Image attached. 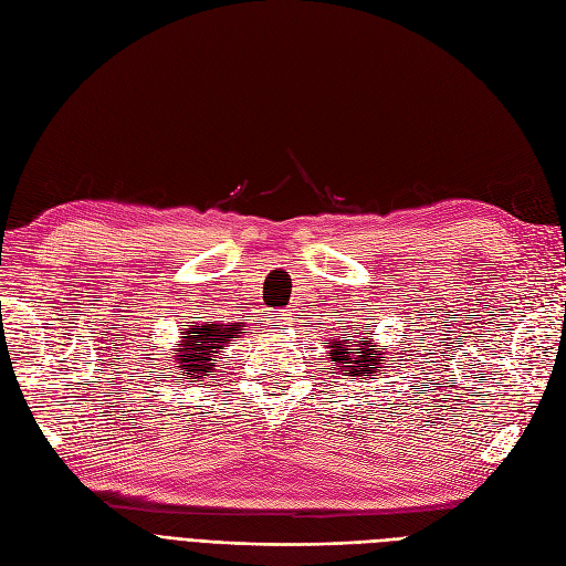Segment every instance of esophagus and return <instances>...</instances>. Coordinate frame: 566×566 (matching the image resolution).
I'll list each match as a JSON object with an SVG mask.
<instances>
[{"instance_id": "esophagus-1", "label": "esophagus", "mask_w": 566, "mask_h": 566, "mask_svg": "<svg viewBox=\"0 0 566 566\" xmlns=\"http://www.w3.org/2000/svg\"><path fill=\"white\" fill-rule=\"evenodd\" d=\"M269 321H274V325H283V323H287V314L281 308H271Z\"/></svg>"}]
</instances>
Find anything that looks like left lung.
I'll return each instance as SVG.
<instances>
[{"label": "left lung", "mask_w": 566, "mask_h": 566, "mask_svg": "<svg viewBox=\"0 0 566 566\" xmlns=\"http://www.w3.org/2000/svg\"><path fill=\"white\" fill-rule=\"evenodd\" d=\"M350 339H342V344H333V360L337 363V367L342 369V375L346 377H373L377 369L375 365H379L381 354L375 348H348ZM359 356L356 357L355 354Z\"/></svg>", "instance_id": "1"}]
</instances>
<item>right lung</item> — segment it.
<instances>
[{
	"mask_svg": "<svg viewBox=\"0 0 566 566\" xmlns=\"http://www.w3.org/2000/svg\"><path fill=\"white\" fill-rule=\"evenodd\" d=\"M241 333L237 325L224 327V325H193L187 329L185 348H180V356H175V369L182 377L201 379L206 377L208 369L212 367V358L218 356V350L237 339Z\"/></svg>",
	"mask_w": 566,
	"mask_h": 566,
	"instance_id": "right-lung-1",
	"label": "right lung"
}]
</instances>
